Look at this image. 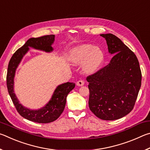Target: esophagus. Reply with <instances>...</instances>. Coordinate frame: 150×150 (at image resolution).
Masks as SVG:
<instances>
[{"instance_id":"34e87169","label":"esophagus","mask_w":150,"mask_h":150,"mask_svg":"<svg viewBox=\"0 0 150 150\" xmlns=\"http://www.w3.org/2000/svg\"><path fill=\"white\" fill-rule=\"evenodd\" d=\"M85 84V81L83 80H79L77 82V86H83Z\"/></svg>"}]
</instances>
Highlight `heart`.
Here are the masks:
<instances>
[{"mask_svg":"<svg viewBox=\"0 0 150 150\" xmlns=\"http://www.w3.org/2000/svg\"><path fill=\"white\" fill-rule=\"evenodd\" d=\"M104 59V54L99 47L91 44H83L75 47L71 54V60L75 64L85 62L84 70L92 73L100 67Z\"/></svg>","mask_w":150,"mask_h":150,"instance_id":"obj_1","label":"heart"}]
</instances>
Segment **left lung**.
<instances>
[{"mask_svg": "<svg viewBox=\"0 0 150 150\" xmlns=\"http://www.w3.org/2000/svg\"><path fill=\"white\" fill-rule=\"evenodd\" d=\"M100 35L106 39L109 53L115 55L108 65L87 77L88 106L100 119L117 120L134 108L142 72L136 55L118 37L112 34Z\"/></svg>", "mask_w": 150, "mask_h": 150, "instance_id": "8db88e82", "label": "left lung"}]
</instances>
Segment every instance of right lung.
Masks as SVG:
<instances>
[{
	"label": "right lung",
	"mask_w": 150,
	"mask_h": 150,
	"mask_svg": "<svg viewBox=\"0 0 150 150\" xmlns=\"http://www.w3.org/2000/svg\"><path fill=\"white\" fill-rule=\"evenodd\" d=\"M55 35H46L38 38H32L24 45L15 52L10 60L6 75V85L9 95L13 102L16 110L20 115L27 120L38 123H50L59 117L64 110L66 98L71 91L74 88L75 83L67 82L58 86L53 95L52 99L44 107L38 110H32L24 107L19 103L14 93V77L18 65L28 52L29 47L47 52L53 50L51 46L54 43Z\"/></svg>",
	"instance_id": "obj_1"
}]
</instances>
